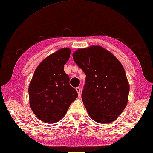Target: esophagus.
Instances as JSON below:
<instances>
[{
    "instance_id": "esophagus-1",
    "label": "esophagus",
    "mask_w": 153,
    "mask_h": 153,
    "mask_svg": "<svg viewBox=\"0 0 153 153\" xmlns=\"http://www.w3.org/2000/svg\"><path fill=\"white\" fill-rule=\"evenodd\" d=\"M76 89V91H77V93H78V96H79V97L81 96V91H81V88L80 87H77V88Z\"/></svg>"
}]
</instances>
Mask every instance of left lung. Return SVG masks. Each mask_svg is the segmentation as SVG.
<instances>
[{
	"label": "left lung",
	"mask_w": 153,
	"mask_h": 153,
	"mask_svg": "<svg viewBox=\"0 0 153 153\" xmlns=\"http://www.w3.org/2000/svg\"><path fill=\"white\" fill-rule=\"evenodd\" d=\"M72 56L86 75L82 99L89 115L100 123L114 121L126 108L129 92L122 64L100 46L79 48Z\"/></svg>",
	"instance_id": "1"
}]
</instances>
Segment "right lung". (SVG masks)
Instances as JSON below:
<instances>
[{
    "label": "right lung",
    "mask_w": 153,
    "mask_h": 153,
    "mask_svg": "<svg viewBox=\"0 0 153 153\" xmlns=\"http://www.w3.org/2000/svg\"><path fill=\"white\" fill-rule=\"evenodd\" d=\"M70 53V48H64L47 56L36 68L29 86L32 111L47 123H56L62 118L78 97L64 70Z\"/></svg>",
    "instance_id": "obj_1"
}]
</instances>
